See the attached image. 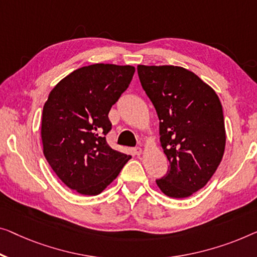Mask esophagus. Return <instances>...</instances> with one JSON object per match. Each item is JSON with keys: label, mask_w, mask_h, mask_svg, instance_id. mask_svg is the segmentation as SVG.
<instances>
[{"label": "esophagus", "mask_w": 257, "mask_h": 257, "mask_svg": "<svg viewBox=\"0 0 257 257\" xmlns=\"http://www.w3.org/2000/svg\"><path fill=\"white\" fill-rule=\"evenodd\" d=\"M134 153H135L136 156H140L141 153H142V149H141L140 147H136V148H134Z\"/></svg>", "instance_id": "1"}]
</instances>
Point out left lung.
Listing matches in <instances>:
<instances>
[{
	"instance_id": "left-lung-1",
	"label": "left lung",
	"mask_w": 257,
	"mask_h": 257,
	"mask_svg": "<svg viewBox=\"0 0 257 257\" xmlns=\"http://www.w3.org/2000/svg\"><path fill=\"white\" fill-rule=\"evenodd\" d=\"M142 87L159 117L160 143L170 167L156 180L167 196L188 197L203 188L223 158V107L208 84L174 66H139Z\"/></svg>"
}]
</instances>
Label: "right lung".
<instances>
[{
  "label": "right lung",
  "mask_w": 257,
  "mask_h": 257,
  "mask_svg": "<svg viewBox=\"0 0 257 257\" xmlns=\"http://www.w3.org/2000/svg\"><path fill=\"white\" fill-rule=\"evenodd\" d=\"M132 66L79 68L51 91L43 109L41 140L49 166L64 185L98 195L132 158L107 144L108 113L132 82Z\"/></svg>",
  "instance_id": "1"
}]
</instances>
